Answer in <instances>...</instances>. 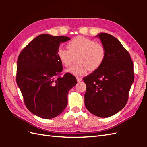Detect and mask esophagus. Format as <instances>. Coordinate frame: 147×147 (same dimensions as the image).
Segmentation results:
<instances>
[{"label": "esophagus", "mask_w": 147, "mask_h": 147, "mask_svg": "<svg viewBox=\"0 0 147 147\" xmlns=\"http://www.w3.org/2000/svg\"><path fill=\"white\" fill-rule=\"evenodd\" d=\"M76 80H77L78 82H82V78H76Z\"/></svg>", "instance_id": "1"}]
</instances>
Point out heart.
<instances>
[{
    "label": "heart",
    "mask_w": 147,
    "mask_h": 147,
    "mask_svg": "<svg viewBox=\"0 0 147 147\" xmlns=\"http://www.w3.org/2000/svg\"><path fill=\"white\" fill-rule=\"evenodd\" d=\"M68 50L59 48L57 55L61 63L67 67L76 55V64L66 70L68 73L79 76L85 74L88 69L95 71L101 66L105 59V49L101 43L82 36H78L67 44Z\"/></svg>",
    "instance_id": "b5f03b06"
}]
</instances>
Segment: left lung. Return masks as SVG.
<instances>
[{
	"instance_id": "left-lung-1",
	"label": "left lung",
	"mask_w": 147,
	"mask_h": 147,
	"mask_svg": "<svg viewBox=\"0 0 147 147\" xmlns=\"http://www.w3.org/2000/svg\"><path fill=\"white\" fill-rule=\"evenodd\" d=\"M100 38L105 49L104 63L83 78L86 85L85 104L90 113L109 117L126 105L134 82L133 63L121 43L112 35L100 33Z\"/></svg>"
}]
</instances>
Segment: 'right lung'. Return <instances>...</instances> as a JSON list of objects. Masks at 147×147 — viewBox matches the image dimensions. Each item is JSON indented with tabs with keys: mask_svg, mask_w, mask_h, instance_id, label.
Instances as JSON below:
<instances>
[{
	"mask_svg": "<svg viewBox=\"0 0 147 147\" xmlns=\"http://www.w3.org/2000/svg\"><path fill=\"white\" fill-rule=\"evenodd\" d=\"M64 36L42 34L32 40L20 53L17 62L16 82L27 109L43 119L54 118L67 105L69 91L77 83L76 78L62 71L57 51Z\"/></svg>",
	"mask_w": 147,
	"mask_h": 147,
	"instance_id": "obj_1",
	"label": "right lung"
}]
</instances>
